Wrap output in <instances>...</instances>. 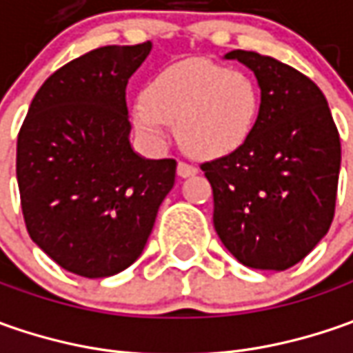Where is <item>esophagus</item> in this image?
<instances>
[{
  "label": "esophagus",
  "mask_w": 353,
  "mask_h": 353,
  "mask_svg": "<svg viewBox=\"0 0 353 353\" xmlns=\"http://www.w3.org/2000/svg\"><path fill=\"white\" fill-rule=\"evenodd\" d=\"M198 172V169L194 165H188V163H184L181 161L179 165H176V174L181 176V179H188V176H194Z\"/></svg>",
  "instance_id": "1"
}]
</instances>
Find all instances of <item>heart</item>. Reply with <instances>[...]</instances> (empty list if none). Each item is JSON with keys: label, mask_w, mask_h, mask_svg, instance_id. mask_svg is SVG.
I'll return each mask as SVG.
<instances>
[{"label": "heart", "mask_w": 353, "mask_h": 353, "mask_svg": "<svg viewBox=\"0 0 353 353\" xmlns=\"http://www.w3.org/2000/svg\"><path fill=\"white\" fill-rule=\"evenodd\" d=\"M261 96L250 76L206 59H188L157 72L131 117L149 141L165 143L167 123L188 155L212 161L239 151L251 137Z\"/></svg>", "instance_id": "obj_1"}]
</instances>
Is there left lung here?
<instances>
[{"label":"left lung","mask_w":353,"mask_h":353,"mask_svg":"<svg viewBox=\"0 0 353 353\" xmlns=\"http://www.w3.org/2000/svg\"><path fill=\"white\" fill-rule=\"evenodd\" d=\"M224 59L255 74L261 108L239 151L202 165L214 194V228L239 263L285 271L330 230L340 135L310 78L251 50H232Z\"/></svg>","instance_id":"1"}]
</instances>
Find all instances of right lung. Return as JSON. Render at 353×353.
<instances>
[{
	"instance_id": "add662e5",
	"label": "right lung",
	"mask_w": 353,
	"mask_h": 353,
	"mask_svg": "<svg viewBox=\"0 0 353 353\" xmlns=\"http://www.w3.org/2000/svg\"><path fill=\"white\" fill-rule=\"evenodd\" d=\"M151 43L102 47L64 64L34 94L17 137L27 232L62 269L112 277L139 255L174 184V159L129 143L125 88Z\"/></svg>"
}]
</instances>
